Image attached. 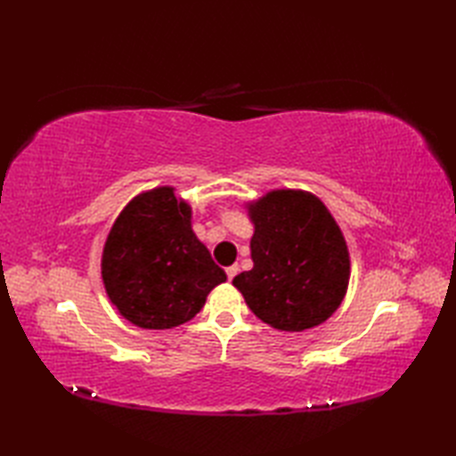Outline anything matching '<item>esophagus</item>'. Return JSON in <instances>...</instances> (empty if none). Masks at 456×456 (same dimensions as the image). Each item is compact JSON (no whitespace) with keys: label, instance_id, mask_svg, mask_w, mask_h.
Instances as JSON below:
<instances>
[{"label":"esophagus","instance_id":"34e87169","mask_svg":"<svg viewBox=\"0 0 456 456\" xmlns=\"http://www.w3.org/2000/svg\"><path fill=\"white\" fill-rule=\"evenodd\" d=\"M225 273H227V278H229V280H233V278L237 276V273H239V266H237V265H233V266H227V268H225Z\"/></svg>","mask_w":456,"mask_h":456}]
</instances>
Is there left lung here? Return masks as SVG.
I'll use <instances>...</instances> for the list:
<instances>
[{"mask_svg": "<svg viewBox=\"0 0 456 456\" xmlns=\"http://www.w3.org/2000/svg\"><path fill=\"white\" fill-rule=\"evenodd\" d=\"M247 208L255 266L233 286L250 312L280 331L327 322L346 294L351 258L323 201L304 190H273Z\"/></svg>", "mask_w": 456, "mask_h": 456, "instance_id": "left-lung-1", "label": "left lung"}]
</instances>
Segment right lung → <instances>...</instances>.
<instances>
[{
    "label": "right lung",
    "mask_w": 456,
    "mask_h": 456,
    "mask_svg": "<svg viewBox=\"0 0 456 456\" xmlns=\"http://www.w3.org/2000/svg\"><path fill=\"white\" fill-rule=\"evenodd\" d=\"M105 292L142 329H172L200 314L227 274L191 231V208L160 186L123 208L102 255Z\"/></svg>",
    "instance_id": "add662e5"
}]
</instances>
